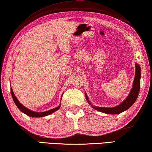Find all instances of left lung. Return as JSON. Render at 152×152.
<instances>
[{"mask_svg": "<svg viewBox=\"0 0 152 152\" xmlns=\"http://www.w3.org/2000/svg\"><path fill=\"white\" fill-rule=\"evenodd\" d=\"M136 66V72H135V77L134 82H133L132 88L131 89L130 94L128 97L126 98L121 104L119 105L115 106L112 108H106V107H98V106H95L90 102L89 98L85 94L86 99L88 102V103L92 106L94 109H96L98 111L102 113H106V114H112V115H117L119 114L122 112L128 110L129 108L131 107L133 105V104L137 100V97L139 96V91H140V85H141V67L138 63H135Z\"/></svg>", "mask_w": 152, "mask_h": 152, "instance_id": "obj_1", "label": "left lung"}]
</instances>
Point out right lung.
Masks as SVG:
<instances>
[{
  "label": "right lung",
  "instance_id": "1",
  "mask_svg": "<svg viewBox=\"0 0 152 152\" xmlns=\"http://www.w3.org/2000/svg\"><path fill=\"white\" fill-rule=\"evenodd\" d=\"M11 96H12V98L13 101H14V102L15 104V105L17 106V107L19 108V109L21 110L22 113H24V114H26V115H28V116H30V117H44V116H46V115H49L52 114V113L55 112L56 110H58L61 107V104L57 106L56 108H54L53 109H51V110H47V111H45V112H41V113H38V112H34L32 111V110L28 109V108H26L25 106H24L19 101H18V99H17L16 97L14 95V93H13L12 89L11 88ZM63 96V95H62Z\"/></svg>",
  "mask_w": 152,
  "mask_h": 152
}]
</instances>
